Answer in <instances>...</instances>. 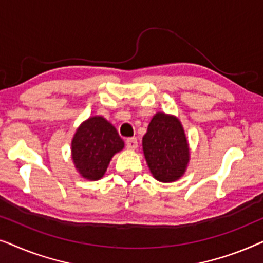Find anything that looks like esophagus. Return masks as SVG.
<instances>
[{"label":"esophagus","mask_w":263,"mask_h":263,"mask_svg":"<svg viewBox=\"0 0 263 263\" xmlns=\"http://www.w3.org/2000/svg\"><path fill=\"white\" fill-rule=\"evenodd\" d=\"M125 146H127L128 149L134 151L138 148V140H136V138H129L125 140Z\"/></svg>","instance_id":"esophagus-1"}]
</instances>
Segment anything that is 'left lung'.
Listing matches in <instances>:
<instances>
[{
    "mask_svg": "<svg viewBox=\"0 0 263 263\" xmlns=\"http://www.w3.org/2000/svg\"><path fill=\"white\" fill-rule=\"evenodd\" d=\"M143 153L154 178L174 182L184 174L189 148L184 130L177 118L157 114L142 139Z\"/></svg>",
    "mask_w": 263,
    "mask_h": 263,
    "instance_id": "8db88e82",
    "label": "left lung"
}]
</instances>
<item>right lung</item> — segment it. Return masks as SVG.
Segmentation results:
<instances>
[{"label":"right lung","instance_id":"add662e5","mask_svg":"<svg viewBox=\"0 0 263 263\" xmlns=\"http://www.w3.org/2000/svg\"><path fill=\"white\" fill-rule=\"evenodd\" d=\"M124 147L116 128L103 117H92L81 124L71 142L75 166L82 177L99 179L115 153Z\"/></svg>","mask_w":263,"mask_h":263}]
</instances>
